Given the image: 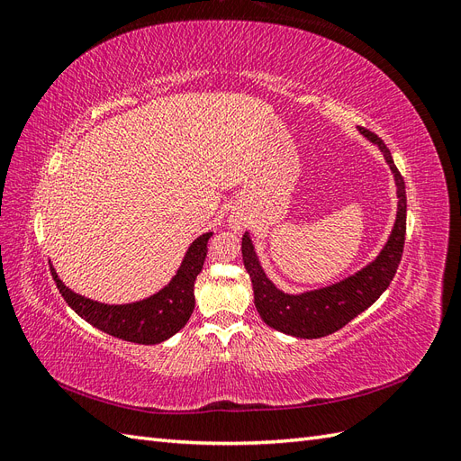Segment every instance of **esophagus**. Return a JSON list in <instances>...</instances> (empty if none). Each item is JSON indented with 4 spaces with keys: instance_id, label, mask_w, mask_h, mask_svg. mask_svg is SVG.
I'll use <instances>...</instances> for the list:
<instances>
[{
    "instance_id": "obj_1",
    "label": "esophagus",
    "mask_w": 461,
    "mask_h": 461,
    "mask_svg": "<svg viewBox=\"0 0 461 461\" xmlns=\"http://www.w3.org/2000/svg\"><path fill=\"white\" fill-rule=\"evenodd\" d=\"M234 229H240V222H234V225H232Z\"/></svg>"
}]
</instances>
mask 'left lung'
Wrapping results in <instances>:
<instances>
[{
	"instance_id": "left-lung-1",
	"label": "left lung",
	"mask_w": 461,
	"mask_h": 461,
	"mask_svg": "<svg viewBox=\"0 0 461 461\" xmlns=\"http://www.w3.org/2000/svg\"><path fill=\"white\" fill-rule=\"evenodd\" d=\"M361 134L367 136L384 153V159L390 171L394 173L398 186L396 225L384 249L371 265L332 286L290 296L275 288L265 276L248 232L242 236V259L249 278H252L258 313L269 327L292 334V337L321 339L337 332L379 300L388 285L393 283L400 265L403 242H406V185H403V176L396 169L390 149L381 138L367 129H361Z\"/></svg>"
}]
</instances>
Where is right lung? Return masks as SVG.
I'll return each mask as SVG.
<instances>
[{"label": "right lung", "mask_w": 461, "mask_h": 461, "mask_svg": "<svg viewBox=\"0 0 461 461\" xmlns=\"http://www.w3.org/2000/svg\"><path fill=\"white\" fill-rule=\"evenodd\" d=\"M207 232L194 242L180 265L176 276L156 296L127 305H105L78 296L68 290L51 267V276L59 294L75 313L111 337L136 344H159L183 329L194 312V283L207 256Z\"/></svg>", "instance_id": "add662e5"}]
</instances>
